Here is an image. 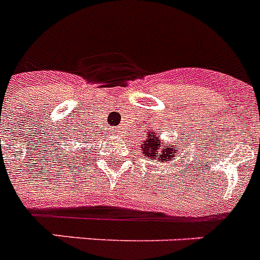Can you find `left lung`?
Returning a JSON list of instances; mask_svg holds the SVG:
<instances>
[{
  "mask_svg": "<svg viewBox=\"0 0 260 260\" xmlns=\"http://www.w3.org/2000/svg\"><path fill=\"white\" fill-rule=\"evenodd\" d=\"M143 155L152 160H157L159 163H170L176 157H179V152L176 147H172L170 143L161 145L160 140L155 134H148V137L144 140V144L141 145Z\"/></svg>",
  "mask_w": 260,
  "mask_h": 260,
  "instance_id": "obj_1",
  "label": "left lung"
}]
</instances>
